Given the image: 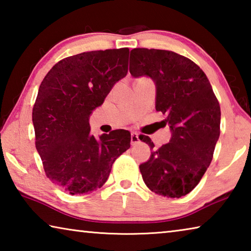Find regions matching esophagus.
Segmentation results:
<instances>
[{
  "label": "esophagus",
  "instance_id": "1",
  "mask_svg": "<svg viewBox=\"0 0 251 251\" xmlns=\"http://www.w3.org/2000/svg\"><path fill=\"white\" fill-rule=\"evenodd\" d=\"M139 142V137H138V134L136 133V131H131L130 133V144L131 145H136Z\"/></svg>",
  "mask_w": 251,
  "mask_h": 251
}]
</instances>
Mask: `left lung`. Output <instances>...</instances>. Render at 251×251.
Wrapping results in <instances>:
<instances>
[{"label": "left lung", "mask_w": 251, "mask_h": 251, "mask_svg": "<svg viewBox=\"0 0 251 251\" xmlns=\"http://www.w3.org/2000/svg\"><path fill=\"white\" fill-rule=\"evenodd\" d=\"M129 72L156 83V110L166 115L172 139L139 166L151 192L179 198L198 185L214 157L220 135V106L206 74L192 59L172 50L134 49ZM151 146L148 136L139 138Z\"/></svg>", "instance_id": "8db88e82"}]
</instances>
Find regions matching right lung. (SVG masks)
I'll use <instances>...</instances> for the list:
<instances>
[{
	"mask_svg": "<svg viewBox=\"0 0 251 251\" xmlns=\"http://www.w3.org/2000/svg\"><path fill=\"white\" fill-rule=\"evenodd\" d=\"M129 50H91L57 62L42 80L33 106L35 146L46 177L71 195L100 188L118 157L130 147L124 129L90 134L93 109L128 71Z\"/></svg>",
	"mask_w": 251,
	"mask_h": 251,
	"instance_id": "add662e5",
	"label": "right lung"
}]
</instances>
